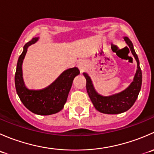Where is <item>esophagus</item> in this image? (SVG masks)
Returning <instances> with one entry per match:
<instances>
[{"mask_svg": "<svg viewBox=\"0 0 154 154\" xmlns=\"http://www.w3.org/2000/svg\"><path fill=\"white\" fill-rule=\"evenodd\" d=\"M78 68L80 69V72H83V71H86V65H85L84 62L81 61L78 63Z\"/></svg>", "mask_w": 154, "mask_h": 154, "instance_id": "esophagus-1", "label": "esophagus"}]
</instances>
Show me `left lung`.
<instances>
[{"label": "left lung", "instance_id": "left-lung-1", "mask_svg": "<svg viewBox=\"0 0 154 154\" xmlns=\"http://www.w3.org/2000/svg\"><path fill=\"white\" fill-rule=\"evenodd\" d=\"M125 42L130 48V51L137 62V70L133 81L125 90L118 94L110 96H102L94 89L92 81L88 74L83 73L86 80V90L93 105L97 111L105 114H119L127 111L131 108L137 99L141 90L142 82V70L139 66V61L137 54L135 52L132 42L128 37H124Z\"/></svg>", "mask_w": 154, "mask_h": 154}]
</instances>
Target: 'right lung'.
I'll return each instance as SVG.
<instances>
[{
	"label": "right lung",
	"instance_id": "1",
	"mask_svg": "<svg viewBox=\"0 0 154 154\" xmlns=\"http://www.w3.org/2000/svg\"><path fill=\"white\" fill-rule=\"evenodd\" d=\"M32 38L24 46L22 54L18 57L15 75V85L17 94L23 104L29 111L37 115L48 116L57 113L64 107L74 77L80 74L77 67L63 71L60 77L46 88L40 90L29 89L25 86L22 77V63L27 48L38 41Z\"/></svg>",
	"mask_w": 154,
	"mask_h": 154
}]
</instances>
